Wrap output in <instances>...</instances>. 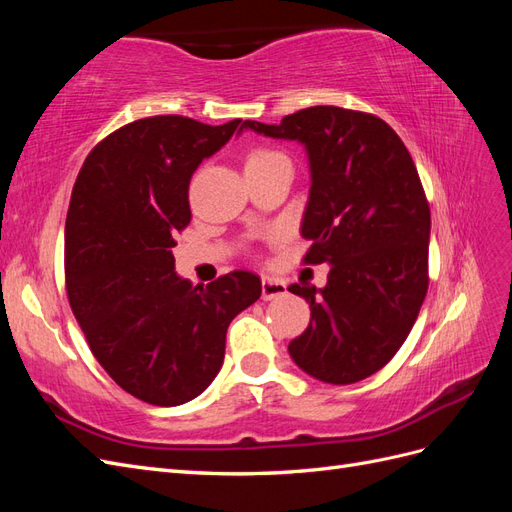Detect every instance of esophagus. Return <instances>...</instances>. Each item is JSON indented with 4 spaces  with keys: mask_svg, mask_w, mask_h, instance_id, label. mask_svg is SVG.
I'll return each instance as SVG.
<instances>
[{
    "mask_svg": "<svg viewBox=\"0 0 512 512\" xmlns=\"http://www.w3.org/2000/svg\"><path fill=\"white\" fill-rule=\"evenodd\" d=\"M286 292L288 290H286L284 282L273 280V277H265V280H262V299H265V301L280 299V297H284Z\"/></svg>",
    "mask_w": 512,
    "mask_h": 512,
    "instance_id": "1",
    "label": "esophagus"
}]
</instances>
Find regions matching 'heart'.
I'll list each match as a JSON object with an SVG mask.
<instances>
[{"instance_id":"obj_1","label":"heart","mask_w":512,"mask_h":512,"mask_svg":"<svg viewBox=\"0 0 512 512\" xmlns=\"http://www.w3.org/2000/svg\"><path fill=\"white\" fill-rule=\"evenodd\" d=\"M277 160H288V158L284 156V153H280V151H273V149H267V147H256V149H252L250 153H247L245 168L265 166V164H273Z\"/></svg>"}]
</instances>
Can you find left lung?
Returning a JSON list of instances; mask_svg holds the SVG:
<instances>
[{"instance_id": "obj_1", "label": "left lung", "mask_w": 512, "mask_h": 512, "mask_svg": "<svg viewBox=\"0 0 512 512\" xmlns=\"http://www.w3.org/2000/svg\"><path fill=\"white\" fill-rule=\"evenodd\" d=\"M245 130L305 147L312 188L301 235L307 265H331L327 286L292 284L312 309L288 344L305 374L352 384L376 374L406 342L425 301L431 213L406 145L376 115L312 106Z\"/></svg>"}]
</instances>
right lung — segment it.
<instances>
[{"mask_svg": "<svg viewBox=\"0 0 512 512\" xmlns=\"http://www.w3.org/2000/svg\"><path fill=\"white\" fill-rule=\"evenodd\" d=\"M241 119L207 126L158 115L98 143L66 218V290L98 363L151 406H181L224 363L226 331L260 299V277L232 271L203 286L175 273L177 232L192 220L190 179Z\"/></svg>", "mask_w": 512, "mask_h": 512, "instance_id": "right-lung-1", "label": "right lung"}]
</instances>
